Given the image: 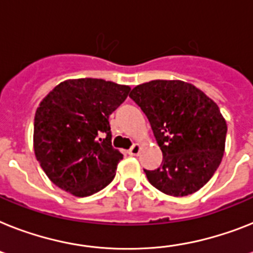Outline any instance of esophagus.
Segmentation results:
<instances>
[{"mask_svg": "<svg viewBox=\"0 0 253 253\" xmlns=\"http://www.w3.org/2000/svg\"><path fill=\"white\" fill-rule=\"evenodd\" d=\"M141 149H142V146L139 145V143H135V145H133L130 149H129V154L133 156H137L139 152H141Z\"/></svg>", "mask_w": 253, "mask_h": 253, "instance_id": "esophagus-1", "label": "esophagus"}]
</instances>
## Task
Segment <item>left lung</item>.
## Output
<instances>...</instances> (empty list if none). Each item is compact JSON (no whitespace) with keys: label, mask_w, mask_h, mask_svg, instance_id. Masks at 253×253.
I'll return each mask as SVG.
<instances>
[{"label":"left lung","mask_w":253,"mask_h":253,"mask_svg":"<svg viewBox=\"0 0 253 253\" xmlns=\"http://www.w3.org/2000/svg\"><path fill=\"white\" fill-rule=\"evenodd\" d=\"M129 97L149 119L163 163L146 170L152 186L172 197L203 187L220 166L227 125L207 94L181 80H152L133 87Z\"/></svg>","instance_id":"left-lung-1"}]
</instances>
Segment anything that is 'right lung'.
<instances>
[{
  "label": "right lung",
  "instance_id": "right-lung-1",
  "mask_svg": "<svg viewBox=\"0 0 253 253\" xmlns=\"http://www.w3.org/2000/svg\"><path fill=\"white\" fill-rule=\"evenodd\" d=\"M129 90L128 85L102 79H70L40 102L33 150L54 185L84 198L114 179L123 154L111 146L108 118Z\"/></svg>",
  "mask_w": 253,
  "mask_h": 253
}]
</instances>
